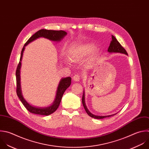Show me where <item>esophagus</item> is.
<instances>
[{
	"mask_svg": "<svg viewBox=\"0 0 149 149\" xmlns=\"http://www.w3.org/2000/svg\"><path fill=\"white\" fill-rule=\"evenodd\" d=\"M73 80L74 81H79V80H80V79H81V77H80V76L79 75H74V77H73Z\"/></svg>",
	"mask_w": 149,
	"mask_h": 149,
	"instance_id": "esophagus-1",
	"label": "esophagus"
}]
</instances>
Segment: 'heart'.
Segmentation results:
<instances>
[{
	"label": "heart",
	"instance_id": "heart-1",
	"mask_svg": "<svg viewBox=\"0 0 149 149\" xmlns=\"http://www.w3.org/2000/svg\"><path fill=\"white\" fill-rule=\"evenodd\" d=\"M95 45L91 42H85L75 45L70 52V59L73 62H79L86 58L93 50ZM93 53L92 57L95 56Z\"/></svg>",
	"mask_w": 149,
	"mask_h": 149
}]
</instances>
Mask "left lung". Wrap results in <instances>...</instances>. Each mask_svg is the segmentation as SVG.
<instances>
[{"label": "left lung", "instance_id": "1", "mask_svg": "<svg viewBox=\"0 0 149 149\" xmlns=\"http://www.w3.org/2000/svg\"><path fill=\"white\" fill-rule=\"evenodd\" d=\"M112 40L111 41V42L110 43L109 47L108 49V52L109 53H122V54H125L127 56V53L126 51L125 50V49L120 45V44L119 42V41L117 40V39L113 36H112ZM83 92L84 93H83L82 98V102L84 108L86 112L91 118H93L95 119H104L105 118L112 116L116 114V113H115V114H113V115H107V116H98V115H95L92 113L88 110V109L87 108V107L86 106L85 101V91H84Z\"/></svg>", "mask_w": 149, "mask_h": 149}]
</instances>
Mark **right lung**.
Instances as JSON below:
<instances>
[{
	"label": "right lung",
	"instance_id": "1",
	"mask_svg": "<svg viewBox=\"0 0 149 149\" xmlns=\"http://www.w3.org/2000/svg\"><path fill=\"white\" fill-rule=\"evenodd\" d=\"M67 34V32L63 30H48L46 29H41L37 31L35 34H34L25 43L22 48V50L21 52V56L20 58L19 63L17 65L16 72V93L17 95L20 99V100L24 106V107L31 113L40 115H44L48 116L51 115L52 113H54L58 108L62 97L65 90L70 86L71 83V78L70 77L61 78L59 84L57 87V89L56 91V97L54 102L52 103V105L46 107H38L36 106H33L30 104L24 98L22 91L21 89V84H20V69L22 66V60L23 58V52L24 51L25 47L28 45L30 42L36 40L37 38L43 37L47 38L49 40L54 41V42H60L61 41L64 37Z\"/></svg>",
	"mask_w": 149,
	"mask_h": 149
}]
</instances>
